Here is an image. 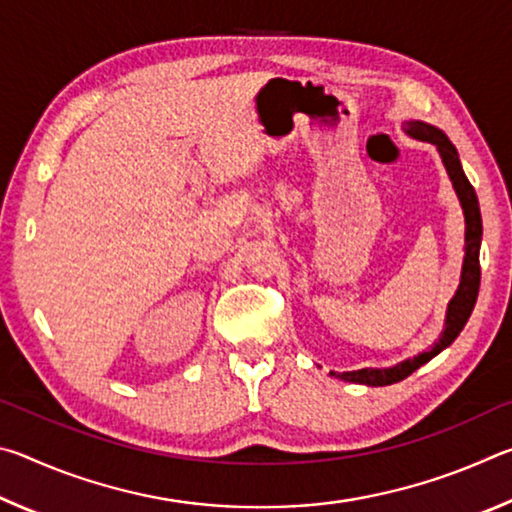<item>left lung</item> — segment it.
<instances>
[{
    "mask_svg": "<svg viewBox=\"0 0 512 512\" xmlns=\"http://www.w3.org/2000/svg\"><path fill=\"white\" fill-rule=\"evenodd\" d=\"M406 133L415 140L422 142H431L436 144V149L440 153V158L445 162V169L452 178L454 189L458 194V201L463 205V214H465V262H463V273H461V284H458L456 296L452 298L447 307V320H445V332L440 336V341L433 345L429 352H422L418 357H413L409 361L400 363L395 368H386V370H352V372H329L336 379L343 381H354V384H366V386H388L395 384V381H402L411 375L413 370H418L422 363H427L429 359L436 357L438 352H443L447 345H452V341L461 334V329L465 327L467 318H470L472 309L476 305V296H479V284H481V264H479V248H481V235H483V223H481V210H479V198H476L474 187L470 185V180L463 173L461 160H458V151L454 149V144L449 142V137L433 128L429 124H422V121H406Z\"/></svg>",
    "mask_w": 512,
    "mask_h": 512,
    "instance_id": "8db88e82",
    "label": "left lung"
}]
</instances>
